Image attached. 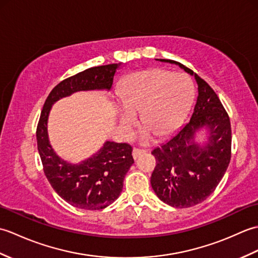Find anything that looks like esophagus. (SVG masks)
Here are the masks:
<instances>
[{
	"label": "esophagus",
	"mask_w": 258,
	"mask_h": 258,
	"mask_svg": "<svg viewBox=\"0 0 258 258\" xmlns=\"http://www.w3.org/2000/svg\"><path fill=\"white\" fill-rule=\"evenodd\" d=\"M143 153H145V151L143 150H139V149H133V152H132V155H133V158L134 160H136L140 155L143 154Z\"/></svg>",
	"instance_id": "esophagus-1"
}]
</instances>
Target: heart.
I'll return each instance as SVG.
<instances>
[{"mask_svg":"<svg viewBox=\"0 0 258 258\" xmlns=\"http://www.w3.org/2000/svg\"><path fill=\"white\" fill-rule=\"evenodd\" d=\"M194 98V86L187 76L162 69H150L126 76L118 89L124 109L117 112L119 124L130 130L140 114L142 143H149L153 134L166 138L182 124Z\"/></svg>","mask_w":258,"mask_h":258,"instance_id":"heart-1","label":"heart"}]
</instances>
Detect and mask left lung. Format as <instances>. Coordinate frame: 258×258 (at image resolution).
Returning <instances> with one entry per match:
<instances>
[{
    "instance_id": "1",
    "label": "left lung",
    "mask_w": 258,
    "mask_h": 258,
    "mask_svg": "<svg viewBox=\"0 0 258 258\" xmlns=\"http://www.w3.org/2000/svg\"><path fill=\"white\" fill-rule=\"evenodd\" d=\"M156 61L178 65L197 83L199 95L189 120L152 152L157 163L151 177L156 196L172 207H190L204 202L226 172L231 122L216 93L193 71L172 59Z\"/></svg>"
}]
</instances>
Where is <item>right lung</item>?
Returning <instances> with one entry per match:
<instances>
[{
	"instance_id": "obj_1",
	"label": "right lung",
	"mask_w": 258,
	"mask_h": 258,
	"mask_svg": "<svg viewBox=\"0 0 258 258\" xmlns=\"http://www.w3.org/2000/svg\"><path fill=\"white\" fill-rule=\"evenodd\" d=\"M122 63L87 69L62 81L48 94L36 130L37 150L45 176L58 196L74 207L98 211L117 200L125 174L134 163L132 147L126 143L105 141L86 160L71 163L56 154L50 143L47 122L51 108L61 98L76 92L112 90L114 78Z\"/></svg>"
}]
</instances>
